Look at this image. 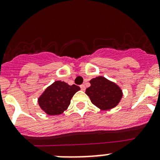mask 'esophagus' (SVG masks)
<instances>
[{
    "instance_id": "34e87169",
    "label": "esophagus",
    "mask_w": 160,
    "mask_h": 160,
    "mask_svg": "<svg viewBox=\"0 0 160 160\" xmlns=\"http://www.w3.org/2000/svg\"><path fill=\"white\" fill-rule=\"evenodd\" d=\"M80 89H81L82 90H85V89H86V88H85V86L83 84H82V85H80Z\"/></svg>"
}]
</instances>
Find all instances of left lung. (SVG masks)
I'll list each match as a JSON object with an SVG mask.
<instances>
[{"mask_svg":"<svg viewBox=\"0 0 160 160\" xmlns=\"http://www.w3.org/2000/svg\"><path fill=\"white\" fill-rule=\"evenodd\" d=\"M90 87L87 88L86 94L92 104L101 110L107 111L115 108L122 100L123 92L120 87L102 76L90 80Z\"/></svg>","mask_w":160,"mask_h":160,"instance_id":"left-lung-1","label":"left lung"}]
</instances>
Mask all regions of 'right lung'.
<instances>
[{
	"mask_svg": "<svg viewBox=\"0 0 160 160\" xmlns=\"http://www.w3.org/2000/svg\"><path fill=\"white\" fill-rule=\"evenodd\" d=\"M80 90V87L77 85H69L64 81L56 80L38 97V104L49 115L61 114L68 108L72 98Z\"/></svg>",
	"mask_w": 160,
	"mask_h": 160,
	"instance_id": "add662e5",
	"label": "right lung"
}]
</instances>
